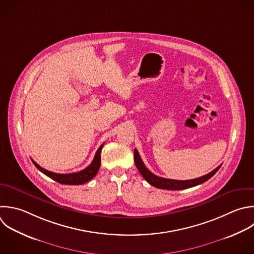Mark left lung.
Segmentation results:
<instances>
[{"mask_svg": "<svg viewBox=\"0 0 254 254\" xmlns=\"http://www.w3.org/2000/svg\"><path fill=\"white\" fill-rule=\"evenodd\" d=\"M134 160H135V165L138 169V171L140 172V174L142 175V177L152 186L158 188V189H163V190H185V189H189L191 187H195L197 185H200L204 182H206L208 179H210L220 168L221 165H219L217 168H215L213 171H211L210 173L196 178V179H192V180H187V181H178V180H171V179H165V178H161L158 177L156 175H154L153 173H151L146 166L144 165L138 151L135 149L134 150Z\"/></svg>", "mask_w": 254, "mask_h": 254, "instance_id": "left-lung-1", "label": "left lung"}]
</instances>
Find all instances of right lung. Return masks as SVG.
Here are the masks:
<instances>
[{
	"instance_id": "1",
	"label": "right lung",
	"mask_w": 254,
	"mask_h": 254,
	"mask_svg": "<svg viewBox=\"0 0 254 254\" xmlns=\"http://www.w3.org/2000/svg\"><path fill=\"white\" fill-rule=\"evenodd\" d=\"M103 145L104 144H102L98 148V150H97V152L94 156L93 161L91 162V164L87 168H85L84 170H82L80 172H76V173H72V174H57V173H54V172H50V171L42 168L41 166H39L34 160H32V161H33L34 165L42 173H44L46 176L50 177L51 179H53L54 181H56L60 184H63V185H81V184L87 183L88 181H90L91 179H93L96 176V174H97V172L100 168V164H101L100 154H101V150L103 148Z\"/></svg>"
}]
</instances>
